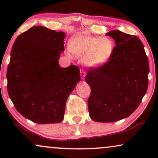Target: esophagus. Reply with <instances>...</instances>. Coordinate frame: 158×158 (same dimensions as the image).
I'll use <instances>...</instances> for the list:
<instances>
[{"mask_svg": "<svg viewBox=\"0 0 158 158\" xmlns=\"http://www.w3.org/2000/svg\"><path fill=\"white\" fill-rule=\"evenodd\" d=\"M85 74H86V73H85V70H81V78L83 79V80L84 78H85Z\"/></svg>", "mask_w": 158, "mask_h": 158, "instance_id": "obj_1", "label": "esophagus"}]
</instances>
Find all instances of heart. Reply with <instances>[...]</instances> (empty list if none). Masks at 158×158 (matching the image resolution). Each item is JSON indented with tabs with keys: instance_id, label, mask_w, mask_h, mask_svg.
<instances>
[{
	"instance_id": "b5f03b06",
	"label": "heart",
	"mask_w": 158,
	"mask_h": 158,
	"mask_svg": "<svg viewBox=\"0 0 158 158\" xmlns=\"http://www.w3.org/2000/svg\"><path fill=\"white\" fill-rule=\"evenodd\" d=\"M69 49L75 55L85 58L86 64L89 66L98 68L111 59L114 44L109 37H96L82 32L70 40Z\"/></svg>"
}]
</instances>
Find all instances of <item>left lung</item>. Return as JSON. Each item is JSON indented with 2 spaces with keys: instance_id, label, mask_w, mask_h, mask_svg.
<instances>
[{
  "instance_id": "8db88e82",
  "label": "left lung",
  "mask_w": 158,
  "mask_h": 158,
  "mask_svg": "<svg viewBox=\"0 0 158 158\" xmlns=\"http://www.w3.org/2000/svg\"><path fill=\"white\" fill-rule=\"evenodd\" d=\"M115 40L111 59L88 70L90 117L95 122H114L130 116L141 103L148 87L149 62L137 36L118 30L108 32Z\"/></svg>"
}]
</instances>
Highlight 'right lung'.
Wrapping results in <instances>:
<instances>
[{
    "mask_svg": "<svg viewBox=\"0 0 158 158\" xmlns=\"http://www.w3.org/2000/svg\"><path fill=\"white\" fill-rule=\"evenodd\" d=\"M64 32L33 27L13 45L7 69L8 96L23 116L37 124L63 120L66 101L81 81L75 65L60 68Z\"/></svg>",
    "mask_w": 158,
    "mask_h": 158,
    "instance_id": "add662e5",
    "label": "right lung"
}]
</instances>
